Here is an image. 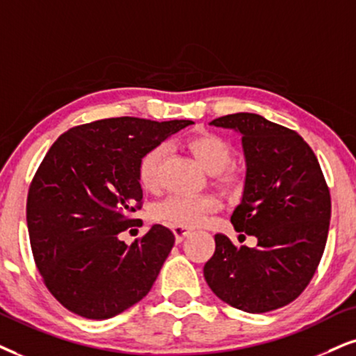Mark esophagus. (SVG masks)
<instances>
[{
    "mask_svg": "<svg viewBox=\"0 0 356 356\" xmlns=\"http://www.w3.org/2000/svg\"><path fill=\"white\" fill-rule=\"evenodd\" d=\"M172 232L175 235V241L181 243L184 238H187L188 235H192V230L191 228H186V227H172Z\"/></svg>",
    "mask_w": 356,
    "mask_h": 356,
    "instance_id": "1",
    "label": "esophagus"
}]
</instances>
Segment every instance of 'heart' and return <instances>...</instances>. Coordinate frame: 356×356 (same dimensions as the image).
I'll use <instances>...</instances> for the list:
<instances>
[{"label":"heart","mask_w":356,"mask_h":356,"mask_svg":"<svg viewBox=\"0 0 356 356\" xmlns=\"http://www.w3.org/2000/svg\"><path fill=\"white\" fill-rule=\"evenodd\" d=\"M187 149L199 163L215 174V182L227 193L236 195L243 191V174L232 165L233 147L222 136L213 133H199L187 138ZM165 154V146L157 145L143 154L138 164V177L141 186L147 191H154L159 186V165ZM218 209V200L210 193L186 195L174 193L154 207V218L170 227L192 228L204 222L205 217Z\"/></svg>","instance_id":"heart-1"}]
</instances>
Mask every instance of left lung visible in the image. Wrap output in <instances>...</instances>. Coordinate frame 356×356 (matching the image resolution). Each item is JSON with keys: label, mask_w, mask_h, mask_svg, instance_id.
<instances>
[{"label": "left lung", "mask_w": 356, "mask_h": 356, "mask_svg": "<svg viewBox=\"0 0 356 356\" xmlns=\"http://www.w3.org/2000/svg\"><path fill=\"white\" fill-rule=\"evenodd\" d=\"M210 124L241 134L246 179L232 223L258 245L238 248L217 233L204 266L207 284L245 312L284 307L307 287L325 250L332 204L321 164L298 133L259 115H227Z\"/></svg>", "instance_id": "obj_1"}]
</instances>
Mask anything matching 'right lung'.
Segmentation results:
<instances>
[{
    "label": "right lung",
    "mask_w": 356,
    "mask_h": 356,
    "mask_svg": "<svg viewBox=\"0 0 356 356\" xmlns=\"http://www.w3.org/2000/svg\"><path fill=\"white\" fill-rule=\"evenodd\" d=\"M188 124L98 120L60 134L47 151L31 182L26 217L44 284L70 312L105 321L151 291L174 233L152 225L129 246L118 236L143 204L139 159Z\"/></svg>",
    "instance_id": "right-lung-1"
}]
</instances>
